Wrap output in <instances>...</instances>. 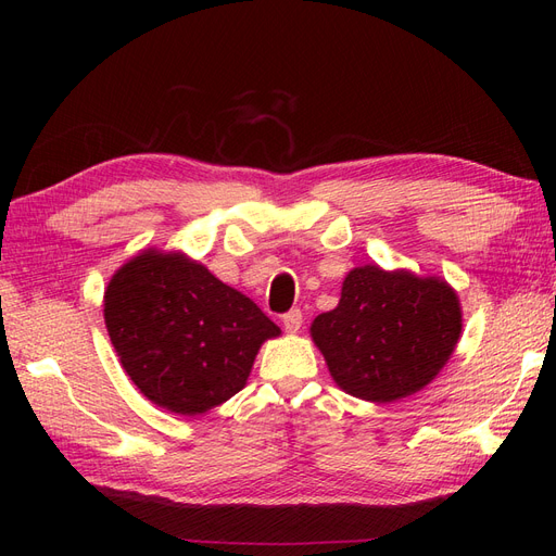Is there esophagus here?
<instances>
[{
  "label": "esophagus",
  "mask_w": 556,
  "mask_h": 556,
  "mask_svg": "<svg viewBox=\"0 0 556 556\" xmlns=\"http://www.w3.org/2000/svg\"><path fill=\"white\" fill-rule=\"evenodd\" d=\"M301 323H304V315H301L299 308H292L290 313L282 315V327L288 333H296L301 329Z\"/></svg>",
  "instance_id": "1"
}]
</instances>
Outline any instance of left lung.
Masks as SVG:
<instances>
[{
    "label": "left lung",
    "instance_id": "1",
    "mask_svg": "<svg viewBox=\"0 0 556 556\" xmlns=\"http://www.w3.org/2000/svg\"><path fill=\"white\" fill-rule=\"evenodd\" d=\"M459 333V296L445 280L378 264L352 268L339 306L311 325L333 382L374 403L427 387L452 357Z\"/></svg>",
    "mask_w": 556,
    "mask_h": 556
}]
</instances>
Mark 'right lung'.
<instances>
[{"instance_id": "add662e5", "label": "right lung", "mask_w": 556, "mask_h": 556, "mask_svg": "<svg viewBox=\"0 0 556 556\" xmlns=\"http://www.w3.org/2000/svg\"><path fill=\"white\" fill-rule=\"evenodd\" d=\"M104 323L125 374L155 406L204 415L241 392L280 329L182 252L143 250L113 274Z\"/></svg>"}]
</instances>
